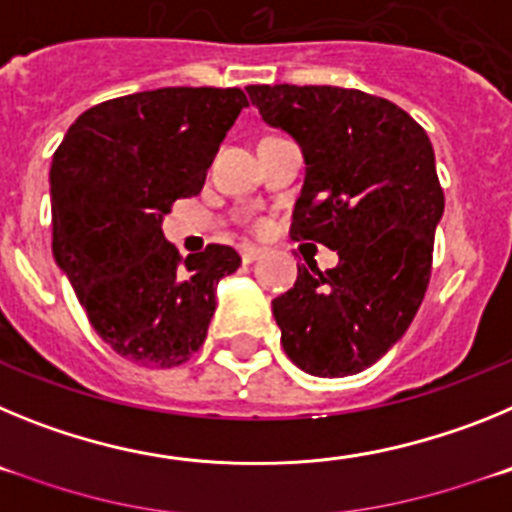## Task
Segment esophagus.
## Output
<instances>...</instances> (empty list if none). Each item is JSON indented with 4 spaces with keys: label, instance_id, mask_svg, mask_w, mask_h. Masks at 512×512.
<instances>
[{
    "label": "esophagus",
    "instance_id": "1",
    "mask_svg": "<svg viewBox=\"0 0 512 512\" xmlns=\"http://www.w3.org/2000/svg\"><path fill=\"white\" fill-rule=\"evenodd\" d=\"M261 256H264V248H259V246H243L241 248L243 264H251V261L261 259Z\"/></svg>",
    "mask_w": 512,
    "mask_h": 512
}]
</instances>
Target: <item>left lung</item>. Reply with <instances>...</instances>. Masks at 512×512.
I'll list each match as a JSON object with an SVG mask.
<instances>
[{"label":"left lung","instance_id":"1","mask_svg":"<svg viewBox=\"0 0 512 512\" xmlns=\"http://www.w3.org/2000/svg\"><path fill=\"white\" fill-rule=\"evenodd\" d=\"M246 92L305 158L292 238L338 251L328 271L297 266L295 287L271 302L284 351L312 377L364 372L405 336L431 279L443 215L431 140L390 99L359 89Z\"/></svg>","mask_w":512,"mask_h":512}]
</instances>
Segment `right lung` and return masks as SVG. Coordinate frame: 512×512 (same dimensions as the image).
Masks as SVG:
<instances>
[{
	"label": "right lung",
	"instance_id": "1",
	"mask_svg": "<svg viewBox=\"0 0 512 512\" xmlns=\"http://www.w3.org/2000/svg\"><path fill=\"white\" fill-rule=\"evenodd\" d=\"M243 107L241 89L128 94L76 117L53 153V259L99 338L135 364H184L205 343L217 282L241 266L217 243L182 259L161 223L200 194Z\"/></svg>",
	"mask_w": 512,
	"mask_h": 512
}]
</instances>
